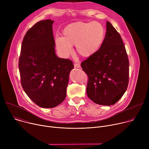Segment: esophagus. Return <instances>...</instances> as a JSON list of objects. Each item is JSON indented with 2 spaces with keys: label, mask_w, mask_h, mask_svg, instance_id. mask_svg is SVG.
I'll return each instance as SVG.
<instances>
[{
  "label": "esophagus",
  "mask_w": 149,
  "mask_h": 149,
  "mask_svg": "<svg viewBox=\"0 0 149 149\" xmlns=\"http://www.w3.org/2000/svg\"><path fill=\"white\" fill-rule=\"evenodd\" d=\"M74 67L75 68H80V65L78 63H74Z\"/></svg>",
  "instance_id": "esophagus-1"
}]
</instances>
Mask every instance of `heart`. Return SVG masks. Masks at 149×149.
Instances as JSON below:
<instances>
[{
    "instance_id": "1",
    "label": "heart",
    "mask_w": 149,
    "mask_h": 149,
    "mask_svg": "<svg viewBox=\"0 0 149 149\" xmlns=\"http://www.w3.org/2000/svg\"><path fill=\"white\" fill-rule=\"evenodd\" d=\"M105 29L100 22H76L63 30V37H56L55 43L58 51L63 56L72 52L75 45L77 53L83 58L94 55L101 47L105 39Z\"/></svg>"
}]
</instances>
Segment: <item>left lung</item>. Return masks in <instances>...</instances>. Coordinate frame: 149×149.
I'll use <instances>...</instances> for the list:
<instances>
[{
  "label": "left lung",
  "mask_w": 149,
  "mask_h": 149,
  "mask_svg": "<svg viewBox=\"0 0 149 149\" xmlns=\"http://www.w3.org/2000/svg\"><path fill=\"white\" fill-rule=\"evenodd\" d=\"M106 26L100 50L83 61L81 66L88 77L89 98L99 105H111L122 97L128 87L129 61L119 33L108 21Z\"/></svg>",
  "instance_id": "obj_1"
}]
</instances>
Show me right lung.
<instances>
[{
    "instance_id": "right-lung-1",
    "label": "right lung",
    "mask_w": 149,
    "mask_h": 149,
    "mask_svg": "<svg viewBox=\"0 0 149 149\" xmlns=\"http://www.w3.org/2000/svg\"><path fill=\"white\" fill-rule=\"evenodd\" d=\"M54 20L36 23L26 33L19 59L22 87L30 99L42 108H54L65 100L73 62L55 52Z\"/></svg>"
}]
</instances>
